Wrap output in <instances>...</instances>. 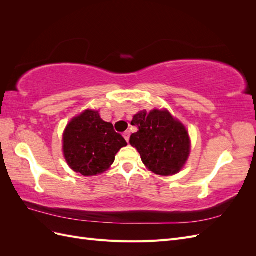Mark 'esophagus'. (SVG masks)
Returning a JSON list of instances; mask_svg holds the SVG:
<instances>
[{
  "mask_svg": "<svg viewBox=\"0 0 256 256\" xmlns=\"http://www.w3.org/2000/svg\"><path fill=\"white\" fill-rule=\"evenodd\" d=\"M124 138H125V140L127 141V142H129V138H130V131H125V132H124Z\"/></svg>",
  "mask_w": 256,
  "mask_h": 256,
  "instance_id": "1",
  "label": "esophagus"
}]
</instances>
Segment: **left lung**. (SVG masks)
Instances as JSON below:
<instances>
[{
	"label": "left lung",
	"mask_w": 256,
	"mask_h": 256,
	"mask_svg": "<svg viewBox=\"0 0 256 256\" xmlns=\"http://www.w3.org/2000/svg\"><path fill=\"white\" fill-rule=\"evenodd\" d=\"M131 125L138 131L129 142L152 172L168 176L180 171L190 154L189 134L182 124L166 110H154L136 114Z\"/></svg>",
	"instance_id": "obj_1"
}]
</instances>
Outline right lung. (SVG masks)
<instances>
[{"instance_id":"right-lung-1","label":"right lung","mask_w":256,"mask_h":256,"mask_svg":"<svg viewBox=\"0 0 256 256\" xmlns=\"http://www.w3.org/2000/svg\"><path fill=\"white\" fill-rule=\"evenodd\" d=\"M64 156L74 172L94 176L104 172L127 142L97 111L86 110L68 124L63 136Z\"/></svg>"}]
</instances>
